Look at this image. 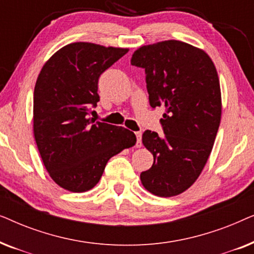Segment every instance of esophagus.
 I'll use <instances>...</instances> for the list:
<instances>
[{
  "label": "esophagus",
  "instance_id": "esophagus-1",
  "mask_svg": "<svg viewBox=\"0 0 254 254\" xmlns=\"http://www.w3.org/2000/svg\"><path fill=\"white\" fill-rule=\"evenodd\" d=\"M135 135H136V148H140L142 147V142H141L142 133L141 131H135Z\"/></svg>",
  "mask_w": 254,
  "mask_h": 254
}]
</instances>
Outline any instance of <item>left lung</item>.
Returning a JSON list of instances; mask_svg holds the SVG:
<instances>
[{"instance_id": "left-lung-1", "label": "left lung", "mask_w": 254, "mask_h": 254, "mask_svg": "<svg viewBox=\"0 0 254 254\" xmlns=\"http://www.w3.org/2000/svg\"><path fill=\"white\" fill-rule=\"evenodd\" d=\"M130 64L144 68L151 107H165L164 135H142L154 164L141 173V183L154 195L176 196L199 178L216 138L222 114L217 70L203 50L179 40L141 46Z\"/></svg>"}]
</instances>
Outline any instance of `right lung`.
Returning a JSON list of instances; mask_svg holds the SVG:
<instances>
[{
  "mask_svg": "<svg viewBox=\"0 0 254 254\" xmlns=\"http://www.w3.org/2000/svg\"><path fill=\"white\" fill-rule=\"evenodd\" d=\"M128 48L93 43L65 45L38 75L33 95V135L48 175L74 193L93 189L109 159L134 147L127 128L95 123L89 117L99 102V76Z\"/></svg>",
  "mask_w": 254,
  "mask_h": 254,
  "instance_id": "add662e5",
  "label": "right lung"
}]
</instances>
